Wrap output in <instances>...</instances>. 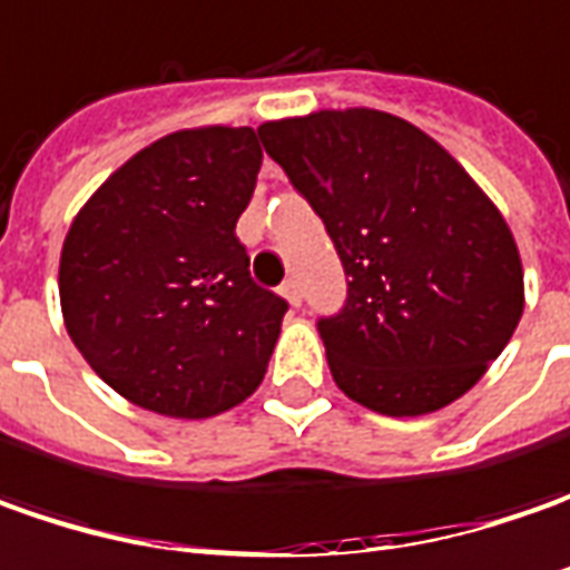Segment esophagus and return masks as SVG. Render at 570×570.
<instances>
[{"mask_svg":"<svg viewBox=\"0 0 570 570\" xmlns=\"http://www.w3.org/2000/svg\"><path fill=\"white\" fill-rule=\"evenodd\" d=\"M281 296H284L286 303L293 305V308L303 303V289H299V284H296V281H286V284L281 286Z\"/></svg>","mask_w":570,"mask_h":570,"instance_id":"34e87169","label":"esophagus"}]
</instances>
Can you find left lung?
<instances>
[{"label":"left lung","mask_w":570,"mask_h":570,"mask_svg":"<svg viewBox=\"0 0 570 570\" xmlns=\"http://www.w3.org/2000/svg\"><path fill=\"white\" fill-rule=\"evenodd\" d=\"M258 135L350 277L344 312L318 322L337 387L382 416L463 397L523 315V265L495 202L432 135L382 109H318Z\"/></svg>","instance_id":"8db88e82"}]
</instances>
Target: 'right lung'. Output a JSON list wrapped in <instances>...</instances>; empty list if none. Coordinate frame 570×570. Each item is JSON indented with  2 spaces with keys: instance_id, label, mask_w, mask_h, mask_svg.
Here are the masks:
<instances>
[{
  "instance_id": "obj_1",
  "label": "right lung",
  "mask_w": 570,
  "mask_h": 570,
  "mask_svg": "<svg viewBox=\"0 0 570 570\" xmlns=\"http://www.w3.org/2000/svg\"><path fill=\"white\" fill-rule=\"evenodd\" d=\"M258 169L255 128H179L75 214L59 255L62 322L128 403L207 420L265 379L286 303L252 281L236 239Z\"/></svg>"
}]
</instances>
